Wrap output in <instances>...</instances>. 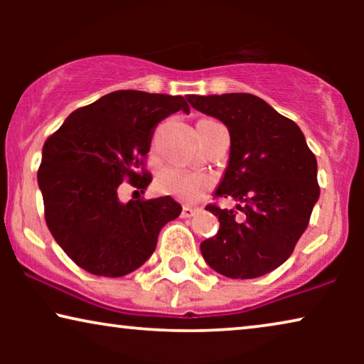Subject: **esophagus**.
<instances>
[{
	"instance_id": "esophagus-1",
	"label": "esophagus",
	"mask_w": 364,
	"mask_h": 364,
	"mask_svg": "<svg viewBox=\"0 0 364 364\" xmlns=\"http://www.w3.org/2000/svg\"><path fill=\"white\" fill-rule=\"evenodd\" d=\"M197 212H198L197 208H192V207H183V208H182V213H181V215H182V218H191V217L196 215Z\"/></svg>"
}]
</instances>
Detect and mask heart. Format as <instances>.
<instances>
[{"label": "heart", "instance_id": "1", "mask_svg": "<svg viewBox=\"0 0 364 364\" xmlns=\"http://www.w3.org/2000/svg\"><path fill=\"white\" fill-rule=\"evenodd\" d=\"M156 187L159 192L176 197L181 202L196 203L212 187V178L203 176V173L188 172L176 166H167L157 173Z\"/></svg>", "mask_w": 364, "mask_h": 364}]
</instances>
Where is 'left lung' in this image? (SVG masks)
Segmentation results:
<instances>
[{
    "label": "left lung",
    "mask_w": 364,
    "mask_h": 364,
    "mask_svg": "<svg viewBox=\"0 0 364 364\" xmlns=\"http://www.w3.org/2000/svg\"><path fill=\"white\" fill-rule=\"evenodd\" d=\"M187 101L230 132L215 197L233 198L240 210L207 205L220 228L200 243L203 260L228 278L267 275L288 260L306 230L320 197L316 157L301 129L253 94H191Z\"/></svg>",
    "instance_id": "1"
}]
</instances>
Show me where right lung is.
<instances>
[{
	"label": "right lung",
	"mask_w": 364,
	"mask_h": 364,
	"mask_svg": "<svg viewBox=\"0 0 364 364\" xmlns=\"http://www.w3.org/2000/svg\"><path fill=\"white\" fill-rule=\"evenodd\" d=\"M177 111H191L182 96L114 91L69 114L44 142L38 183L48 228L92 275L137 270L156 250L161 228L181 215L171 196L121 202L117 193L126 181L146 191L152 176L142 159L154 127Z\"/></svg>",
	"instance_id": "1"
}]
</instances>
